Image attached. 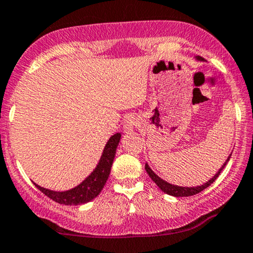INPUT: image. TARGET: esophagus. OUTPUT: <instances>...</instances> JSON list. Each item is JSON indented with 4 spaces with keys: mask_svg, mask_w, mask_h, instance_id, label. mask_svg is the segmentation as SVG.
Here are the masks:
<instances>
[{
    "mask_svg": "<svg viewBox=\"0 0 253 253\" xmlns=\"http://www.w3.org/2000/svg\"><path fill=\"white\" fill-rule=\"evenodd\" d=\"M136 119L134 117H127L125 119V123H124V130L126 133H130L133 132V129L135 128L136 126Z\"/></svg>",
    "mask_w": 253,
    "mask_h": 253,
    "instance_id": "obj_1",
    "label": "esophagus"
}]
</instances>
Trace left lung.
I'll list each match as a JSON object with an SVG mask.
<instances>
[{
    "mask_svg": "<svg viewBox=\"0 0 253 253\" xmlns=\"http://www.w3.org/2000/svg\"><path fill=\"white\" fill-rule=\"evenodd\" d=\"M196 59L198 61H204L203 57H200V56H196ZM231 154H232V153H231ZM231 154L229 156V158H227V159H226V161H225V163L223 164V166L220 167V169H219V171L215 173L214 176H212V178L210 179L209 181H206L205 184L200 185V186L184 187V186H178V185H172V184H169V182H167V181L164 180V179H161L160 176H158L156 173L152 171L151 167L148 166L147 164H146V165H145V169H146V172L148 173V175L151 176L152 180L156 182L157 186L159 187L160 190L163 191V192H165L166 194H169V196H173V197H190V196H194V194L202 192V191L205 190V188H208L210 185L213 184V181L218 178L219 174H220V172L224 169V167L226 166V164L229 163V160H230V158H231Z\"/></svg>",
    "mask_w": 253,
    "mask_h": 253,
    "instance_id": "8db88e82",
    "label": "left lung"
}]
</instances>
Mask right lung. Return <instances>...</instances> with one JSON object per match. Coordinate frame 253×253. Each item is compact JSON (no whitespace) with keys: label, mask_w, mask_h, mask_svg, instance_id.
<instances>
[{"label":"right lung","mask_w":253,"mask_h":253,"mask_svg":"<svg viewBox=\"0 0 253 253\" xmlns=\"http://www.w3.org/2000/svg\"><path fill=\"white\" fill-rule=\"evenodd\" d=\"M120 139V133H115L114 135L109 138L105 148H103L102 156L100 158L94 171L77 187L59 192V191H51L48 190V188L41 187L35 182L34 185L48 198H50L54 202L59 204H63V205H81V204L90 202L94 198L99 196V193L101 192L103 186H105L106 181H107Z\"/></svg>","instance_id":"add662e5"}]
</instances>
